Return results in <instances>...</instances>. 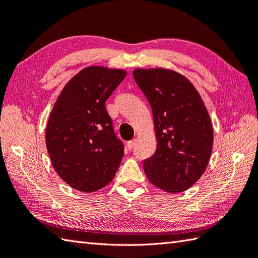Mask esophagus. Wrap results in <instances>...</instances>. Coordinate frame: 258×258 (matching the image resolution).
Listing matches in <instances>:
<instances>
[{"instance_id": "esophagus-1", "label": "esophagus", "mask_w": 258, "mask_h": 258, "mask_svg": "<svg viewBox=\"0 0 258 258\" xmlns=\"http://www.w3.org/2000/svg\"><path fill=\"white\" fill-rule=\"evenodd\" d=\"M135 143H136V140L135 139H133L132 141H128L127 144H126V148H127V150H132L133 146L135 145Z\"/></svg>"}]
</instances>
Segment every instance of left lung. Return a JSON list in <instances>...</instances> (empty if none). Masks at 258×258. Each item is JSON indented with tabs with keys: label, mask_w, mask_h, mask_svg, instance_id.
I'll return each mask as SVG.
<instances>
[{
	"label": "left lung",
	"mask_w": 258,
	"mask_h": 258,
	"mask_svg": "<svg viewBox=\"0 0 258 258\" xmlns=\"http://www.w3.org/2000/svg\"><path fill=\"white\" fill-rule=\"evenodd\" d=\"M136 84L152 108L158 146L144 160L151 183L170 194L188 190L209 163L214 128L204 100L194 84L165 68L133 70Z\"/></svg>",
	"instance_id": "obj_1"
}]
</instances>
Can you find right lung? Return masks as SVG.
I'll return each instance as SVG.
<instances>
[{
  "label": "right lung",
  "mask_w": 258,
  "mask_h": 258,
  "mask_svg": "<svg viewBox=\"0 0 258 258\" xmlns=\"http://www.w3.org/2000/svg\"><path fill=\"white\" fill-rule=\"evenodd\" d=\"M123 69L89 66L66 84L45 128V145L55 172L82 192L107 185L124 155L105 102L125 78Z\"/></svg>",
  "instance_id": "1"
}]
</instances>
